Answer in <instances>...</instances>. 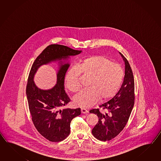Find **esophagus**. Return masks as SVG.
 Instances as JSON below:
<instances>
[{
	"label": "esophagus",
	"instance_id": "1",
	"mask_svg": "<svg viewBox=\"0 0 161 161\" xmlns=\"http://www.w3.org/2000/svg\"><path fill=\"white\" fill-rule=\"evenodd\" d=\"M81 112H82V113H88V110L86 109L85 108H81Z\"/></svg>",
	"mask_w": 161,
	"mask_h": 161
}]
</instances>
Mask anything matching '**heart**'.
<instances>
[{"label": "heart", "mask_w": 161, "mask_h": 161, "mask_svg": "<svg viewBox=\"0 0 161 161\" xmlns=\"http://www.w3.org/2000/svg\"><path fill=\"white\" fill-rule=\"evenodd\" d=\"M90 78L89 88L82 90L74 97L76 106L88 108L100 99L106 100L116 95L124 79L123 67L103 56H90L69 69L64 78L65 87L71 92L80 88V75Z\"/></svg>", "instance_id": "obj_1"}]
</instances>
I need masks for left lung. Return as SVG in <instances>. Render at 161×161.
<instances>
[{"label": "left lung", "instance_id": "8db88e82", "mask_svg": "<svg viewBox=\"0 0 161 161\" xmlns=\"http://www.w3.org/2000/svg\"><path fill=\"white\" fill-rule=\"evenodd\" d=\"M125 63V76L119 91L112 99L99 105L106 113L93 109L90 113L98 117L92 134L97 139L108 141L120 134L127 124L135 103V84L133 72L127 58L120 53Z\"/></svg>", "mask_w": 161, "mask_h": 161}]
</instances>
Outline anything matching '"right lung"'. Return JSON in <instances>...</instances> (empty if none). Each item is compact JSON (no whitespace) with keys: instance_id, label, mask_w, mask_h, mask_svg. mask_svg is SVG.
I'll list each match as a JSON object with an SVG mask.
<instances>
[{"instance_id":"add662e5","label":"right lung","mask_w":161,"mask_h":161,"mask_svg":"<svg viewBox=\"0 0 161 161\" xmlns=\"http://www.w3.org/2000/svg\"><path fill=\"white\" fill-rule=\"evenodd\" d=\"M81 52L62 45H50L36 58L31 66L26 90L31 120L38 132L51 142L65 139L70 132L72 119L81 113L80 108L60 109L70 101L64 86L65 73L69 67V63L65 61ZM56 61H58L59 64L56 85L49 90L38 88L34 82L37 69Z\"/></svg>"}]
</instances>
